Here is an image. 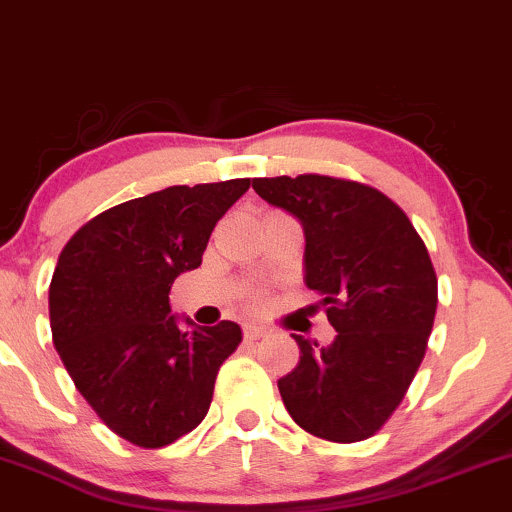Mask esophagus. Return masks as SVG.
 Segmentation results:
<instances>
[{
	"label": "esophagus",
	"mask_w": 512,
	"mask_h": 512,
	"mask_svg": "<svg viewBox=\"0 0 512 512\" xmlns=\"http://www.w3.org/2000/svg\"><path fill=\"white\" fill-rule=\"evenodd\" d=\"M243 332H245V339H250V342H252V339H260V337H264V334H267L262 330V327H257V325H245Z\"/></svg>",
	"instance_id": "esophagus-1"
}]
</instances>
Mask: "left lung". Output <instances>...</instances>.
I'll return each mask as SVG.
<instances>
[{
	"instance_id": "obj_1",
	"label": "left lung",
	"mask_w": 512,
	"mask_h": 512,
	"mask_svg": "<svg viewBox=\"0 0 512 512\" xmlns=\"http://www.w3.org/2000/svg\"><path fill=\"white\" fill-rule=\"evenodd\" d=\"M252 190L289 211L305 233V286L337 330L320 346L291 334L301 361L279 380L298 426L332 443L380 431L424 361L438 279L402 209L361 182L298 175L255 178Z\"/></svg>"
}]
</instances>
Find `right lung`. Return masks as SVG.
Wrapping results in <instances>:
<instances>
[{"label": "right lung", "mask_w": 512, "mask_h": 512, "mask_svg": "<svg viewBox=\"0 0 512 512\" xmlns=\"http://www.w3.org/2000/svg\"><path fill=\"white\" fill-rule=\"evenodd\" d=\"M250 178L173 185L103 211L64 245L50 281L52 342L76 390L117 436L163 448L207 416L243 332L170 313V286L202 264Z\"/></svg>", "instance_id": "obj_1"}]
</instances>
